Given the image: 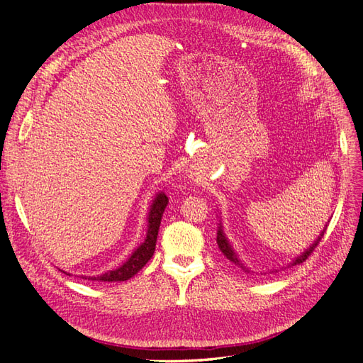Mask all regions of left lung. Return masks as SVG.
Listing matches in <instances>:
<instances>
[{
  "label": "left lung",
  "instance_id": "obj_1",
  "mask_svg": "<svg viewBox=\"0 0 363 363\" xmlns=\"http://www.w3.org/2000/svg\"><path fill=\"white\" fill-rule=\"evenodd\" d=\"M325 228H327V225H325ZM325 228L323 230V232H321V235L320 236H318V239L315 240V242L309 247V248H307L304 252H303V255H300L298 257H296L292 263H289V267L292 265V267H295V265H300V263H303L307 257H309L311 255H312V252H313V250L318 247V245H320V242H321V239H323V236H324V232H325ZM216 244H218V247H219V250H221L223 251V255L230 260V262H232V263H235V265L236 267H239L240 269H244L245 272H250V269L244 265V263H242V260H240L239 257H238V255H236V252H235V250L232 248V245H230V242H228V240H227V238H225V235H224V232H223V225L221 224H219V228H218V233H216Z\"/></svg>",
  "mask_w": 363,
  "mask_h": 363
}]
</instances>
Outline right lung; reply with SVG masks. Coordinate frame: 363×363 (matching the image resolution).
<instances>
[{
    "mask_svg": "<svg viewBox=\"0 0 363 363\" xmlns=\"http://www.w3.org/2000/svg\"><path fill=\"white\" fill-rule=\"evenodd\" d=\"M167 204H168V196L164 194H157V196L155 199V201H152L151 208L148 212L147 238L144 242H142L133 251V255L128 257V260L124 263V265H121L119 268H116L113 271H107V272L101 274V276H96V277H86L84 276L83 279L92 280V281L94 280H96V281H125V280L133 277L135 274L139 272L142 268H144L147 265V262L152 257V255H155L162 215L164 212V207H167Z\"/></svg>",
    "mask_w": 363,
    "mask_h": 363,
    "instance_id": "1",
    "label": "right lung"
}]
</instances>
